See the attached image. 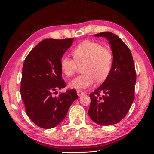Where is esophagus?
Here are the masks:
<instances>
[{
	"mask_svg": "<svg viewBox=\"0 0 154 154\" xmlns=\"http://www.w3.org/2000/svg\"><path fill=\"white\" fill-rule=\"evenodd\" d=\"M76 92H77L78 96H81V95H83V94H84V92L80 90H77Z\"/></svg>",
	"mask_w": 154,
	"mask_h": 154,
	"instance_id": "obj_1",
	"label": "esophagus"
}]
</instances>
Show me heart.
Wrapping results in <instances>:
<instances>
[{"label":"heart","instance_id":"1","mask_svg":"<svg viewBox=\"0 0 154 154\" xmlns=\"http://www.w3.org/2000/svg\"><path fill=\"white\" fill-rule=\"evenodd\" d=\"M73 58L66 54L61 57V71L66 77H71L78 65H83V75H79L69 83L71 88L86 89L93 85L95 79L102 82L108 77L113 65V55L101 44L92 41H84L72 50Z\"/></svg>","mask_w":154,"mask_h":154}]
</instances>
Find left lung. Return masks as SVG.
<instances>
[{
  "instance_id": "8db88e82",
  "label": "left lung",
  "mask_w": 154,
  "mask_h": 154,
  "mask_svg": "<svg viewBox=\"0 0 154 154\" xmlns=\"http://www.w3.org/2000/svg\"><path fill=\"white\" fill-rule=\"evenodd\" d=\"M94 35L108 40L113 59L108 77L90 94L88 115L100 125H113L125 116L134 101L136 83L134 61L129 48L118 35L111 32Z\"/></svg>"
}]
</instances>
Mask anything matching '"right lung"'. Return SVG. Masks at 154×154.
Here are the masks:
<instances>
[{
    "label": "right lung",
    "mask_w": 154,
    "mask_h": 154,
    "mask_svg": "<svg viewBox=\"0 0 154 154\" xmlns=\"http://www.w3.org/2000/svg\"><path fill=\"white\" fill-rule=\"evenodd\" d=\"M73 38L45 39L31 50L23 64L20 93L26 114L40 128L50 129L62 122L69 107L78 99L75 90L64 88L60 58L72 45Z\"/></svg>",
    "instance_id": "right-lung-1"
}]
</instances>
